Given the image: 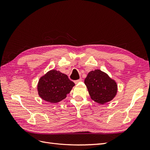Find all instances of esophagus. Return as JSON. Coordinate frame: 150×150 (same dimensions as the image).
Wrapping results in <instances>:
<instances>
[{
	"label": "esophagus",
	"instance_id": "esophagus-1",
	"mask_svg": "<svg viewBox=\"0 0 150 150\" xmlns=\"http://www.w3.org/2000/svg\"><path fill=\"white\" fill-rule=\"evenodd\" d=\"M83 79H81V78H80L79 79H78V80H76V81H74V83L75 84H78V83H79V82H81V81H82Z\"/></svg>",
	"mask_w": 150,
	"mask_h": 150
}]
</instances>
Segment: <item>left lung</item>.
Listing matches in <instances>:
<instances>
[{
	"label": "left lung",
	"instance_id": "obj_1",
	"mask_svg": "<svg viewBox=\"0 0 150 150\" xmlns=\"http://www.w3.org/2000/svg\"><path fill=\"white\" fill-rule=\"evenodd\" d=\"M84 83L91 98L99 104L110 102L116 96L117 85L115 80L100 69L90 71Z\"/></svg>",
	"mask_w": 150,
	"mask_h": 150
}]
</instances>
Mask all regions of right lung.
<instances>
[{
    "label": "right lung",
    "instance_id": "1",
    "mask_svg": "<svg viewBox=\"0 0 150 150\" xmlns=\"http://www.w3.org/2000/svg\"><path fill=\"white\" fill-rule=\"evenodd\" d=\"M74 86L66 74L52 69L40 77L37 88L39 97L43 100L57 103L65 99Z\"/></svg>",
    "mask_w": 150,
    "mask_h": 150
}]
</instances>
